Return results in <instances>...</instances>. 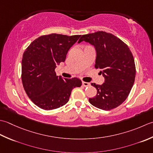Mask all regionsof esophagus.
I'll return each mask as SVG.
<instances>
[{
	"label": "esophagus",
	"mask_w": 153,
	"mask_h": 153,
	"mask_svg": "<svg viewBox=\"0 0 153 153\" xmlns=\"http://www.w3.org/2000/svg\"><path fill=\"white\" fill-rule=\"evenodd\" d=\"M90 84L89 82H82V85L84 86H89Z\"/></svg>",
	"instance_id": "1"
}]
</instances>
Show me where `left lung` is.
Segmentation results:
<instances>
[{"label":"left lung","instance_id":"8db88e82","mask_svg":"<svg viewBox=\"0 0 153 153\" xmlns=\"http://www.w3.org/2000/svg\"><path fill=\"white\" fill-rule=\"evenodd\" d=\"M85 41L95 48V68H100L104 77L101 85L92 83L97 90L90 104L103 110H110L126 100L135 82V61L126 43L113 34L103 31L86 34L78 43Z\"/></svg>","mask_w":153,"mask_h":153}]
</instances>
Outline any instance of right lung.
I'll return each mask as SVG.
<instances>
[{"label":"right lung","instance_id":"1","mask_svg":"<svg viewBox=\"0 0 153 153\" xmlns=\"http://www.w3.org/2000/svg\"><path fill=\"white\" fill-rule=\"evenodd\" d=\"M80 37L51 33L36 39L27 47L22 60V80L27 95L39 108L51 110L68 102L77 78L63 79L56 75L57 65L64 62L68 51Z\"/></svg>","mask_w":153,"mask_h":153}]
</instances>
